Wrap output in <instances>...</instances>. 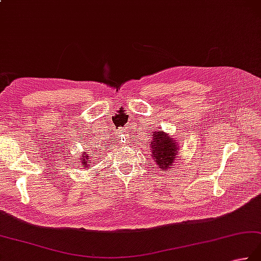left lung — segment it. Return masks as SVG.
<instances>
[{"label": "left lung", "mask_w": 261, "mask_h": 261, "mask_svg": "<svg viewBox=\"0 0 261 261\" xmlns=\"http://www.w3.org/2000/svg\"><path fill=\"white\" fill-rule=\"evenodd\" d=\"M150 135V134H149ZM151 150V157L155 160L160 170H170L174 165L178 154V141L171 138L164 131H152L149 141L146 144Z\"/></svg>", "instance_id": "1"}]
</instances>
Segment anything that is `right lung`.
I'll use <instances>...</instances> for the list:
<instances>
[{
  "mask_svg": "<svg viewBox=\"0 0 261 261\" xmlns=\"http://www.w3.org/2000/svg\"><path fill=\"white\" fill-rule=\"evenodd\" d=\"M81 156H83V161H81V158H80V161H81V164H83L84 167H88V166H90L91 164L94 165V163H91V162L89 161V154L86 155V152H84V154H81Z\"/></svg>",
  "mask_w": 261,
  "mask_h": 261,
  "instance_id": "obj_1",
  "label": "right lung"
}]
</instances>
